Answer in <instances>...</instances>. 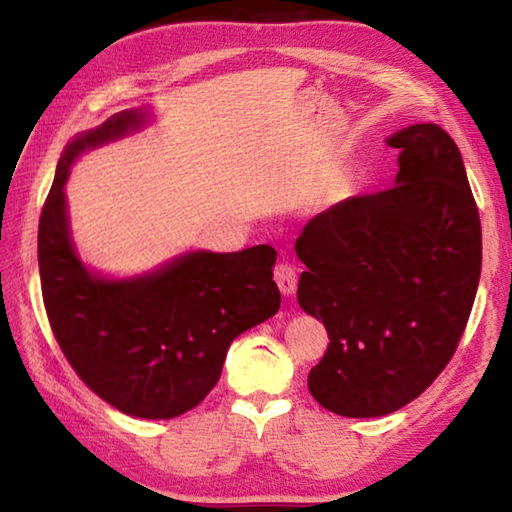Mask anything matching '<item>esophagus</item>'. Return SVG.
I'll list each match as a JSON object with an SVG mask.
<instances>
[{"label": "esophagus", "instance_id": "34e87169", "mask_svg": "<svg viewBox=\"0 0 512 512\" xmlns=\"http://www.w3.org/2000/svg\"><path fill=\"white\" fill-rule=\"evenodd\" d=\"M273 280L277 282V287H280L284 296H291V293L296 291V287H298L296 266L289 264V262H280L273 271Z\"/></svg>", "mask_w": 512, "mask_h": 512}]
</instances>
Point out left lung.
Masks as SVG:
<instances>
[{
  "instance_id": "left-lung-1",
  "label": "left lung",
  "mask_w": 512,
  "mask_h": 512,
  "mask_svg": "<svg viewBox=\"0 0 512 512\" xmlns=\"http://www.w3.org/2000/svg\"><path fill=\"white\" fill-rule=\"evenodd\" d=\"M391 189L314 216L296 241L298 302L329 343L309 393L345 418L393 413L452 361L481 275V221L461 151L436 124L395 133Z\"/></svg>"
}]
</instances>
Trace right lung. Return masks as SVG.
Listing matches in <instances>:
<instances>
[{
	"label": "right lung",
	"instance_id": "add662e5",
	"mask_svg": "<svg viewBox=\"0 0 512 512\" xmlns=\"http://www.w3.org/2000/svg\"><path fill=\"white\" fill-rule=\"evenodd\" d=\"M142 119L144 112L124 110L67 144L42 205L38 266L51 332L83 384L121 413L169 420L201 404L230 343L280 309L277 255L271 246L192 253L128 282L85 271L67 230L69 164Z\"/></svg>",
	"mask_w": 512,
	"mask_h": 512
}]
</instances>
